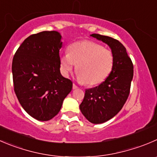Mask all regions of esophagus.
I'll return each instance as SVG.
<instances>
[{"label": "esophagus", "instance_id": "obj_1", "mask_svg": "<svg viewBox=\"0 0 157 157\" xmlns=\"http://www.w3.org/2000/svg\"><path fill=\"white\" fill-rule=\"evenodd\" d=\"M77 88H78V86H77V85L76 84H73V90H75V89H77Z\"/></svg>", "mask_w": 157, "mask_h": 157}]
</instances>
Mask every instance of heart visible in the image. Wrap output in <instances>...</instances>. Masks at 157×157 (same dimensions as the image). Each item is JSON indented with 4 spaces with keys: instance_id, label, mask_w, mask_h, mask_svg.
Wrapping results in <instances>:
<instances>
[{
    "instance_id": "obj_1",
    "label": "heart",
    "mask_w": 157,
    "mask_h": 157,
    "mask_svg": "<svg viewBox=\"0 0 157 157\" xmlns=\"http://www.w3.org/2000/svg\"><path fill=\"white\" fill-rule=\"evenodd\" d=\"M76 65L79 80L88 85L98 84L110 74L113 55L111 51L95 42H75L69 47L67 54L60 57L61 73L68 76Z\"/></svg>"
}]
</instances>
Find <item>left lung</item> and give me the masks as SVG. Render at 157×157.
<instances>
[{"label": "left lung", "mask_w": 157, "mask_h": 157, "mask_svg": "<svg viewBox=\"0 0 157 157\" xmlns=\"http://www.w3.org/2000/svg\"><path fill=\"white\" fill-rule=\"evenodd\" d=\"M90 36L109 46L113 66L106 80L99 86L86 89L80 109L86 119L98 124L112 119L121 111L130 94L133 66L124 45L116 39L93 33Z\"/></svg>", "instance_id": "obj_1"}]
</instances>
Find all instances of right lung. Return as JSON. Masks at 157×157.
I'll return each instance as SVG.
<instances>
[{"instance_id":"1","label":"right lung","mask_w":157,"mask_h":157,"mask_svg":"<svg viewBox=\"0 0 157 157\" xmlns=\"http://www.w3.org/2000/svg\"><path fill=\"white\" fill-rule=\"evenodd\" d=\"M61 37L55 30L30 35L13 58L14 92L24 110L37 121L55 117L72 90L71 80L60 74Z\"/></svg>"}]
</instances>
